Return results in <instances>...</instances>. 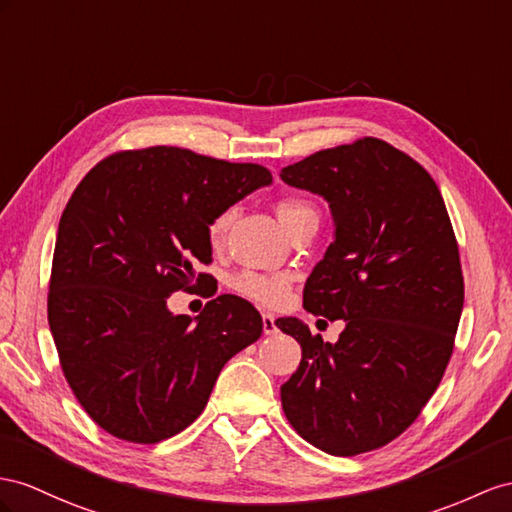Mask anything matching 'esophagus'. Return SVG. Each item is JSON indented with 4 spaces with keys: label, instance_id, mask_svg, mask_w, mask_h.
Masks as SVG:
<instances>
[{
    "label": "esophagus",
    "instance_id": "1",
    "mask_svg": "<svg viewBox=\"0 0 512 512\" xmlns=\"http://www.w3.org/2000/svg\"><path fill=\"white\" fill-rule=\"evenodd\" d=\"M261 324H264V333L266 335L277 333V324H274L272 313H261Z\"/></svg>",
    "mask_w": 512,
    "mask_h": 512
}]
</instances>
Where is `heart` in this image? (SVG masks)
Here are the masks:
<instances>
[{"instance_id":"obj_1","label":"heart","mask_w":512,"mask_h":512,"mask_svg":"<svg viewBox=\"0 0 512 512\" xmlns=\"http://www.w3.org/2000/svg\"><path fill=\"white\" fill-rule=\"evenodd\" d=\"M235 207H227L218 212L207 227L209 244L218 246L229 231V225L233 222ZM277 216L283 222L287 231H294L298 227L307 225V222H318L320 212L318 207L307 199H298V196H285L277 203ZM231 287L244 298H251L261 305H281L290 294V277L287 274H272V272H257V270H244L235 274L231 279Z\"/></svg>"}]
</instances>
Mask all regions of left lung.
I'll return each mask as SVG.
<instances>
[{
    "mask_svg": "<svg viewBox=\"0 0 512 512\" xmlns=\"http://www.w3.org/2000/svg\"><path fill=\"white\" fill-rule=\"evenodd\" d=\"M281 179L331 207L333 242L303 305L346 324L331 344L277 320L303 348L281 387L285 417L333 456L376 450L415 422L452 357L465 287L448 209L426 170L378 138L313 153Z\"/></svg>",
    "mask_w": 512,
    "mask_h": 512,
    "instance_id": "left-lung-1",
    "label": "left lung"
}]
</instances>
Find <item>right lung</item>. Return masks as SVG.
<instances>
[{
  "mask_svg": "<svg viewBox=\"0 0 512 512\" xmlns=\"http://www.w3.org/2000/svg\"><path fill=\"white\" fill-rule=\"evenodd\" d=\"M270 170L177 147L106 157L64 207L51 264L47 318L77 402L110 435L157 443L205 409L225 363L264 324L248 300L220 294L194 320L166 298L212 264V218Z\"/></svg>",
  "mask_w": 512,
  "mask_h": 512,
  "instance_id": "right-lung-1",
  "label": "right lung"
}]
</instances>
